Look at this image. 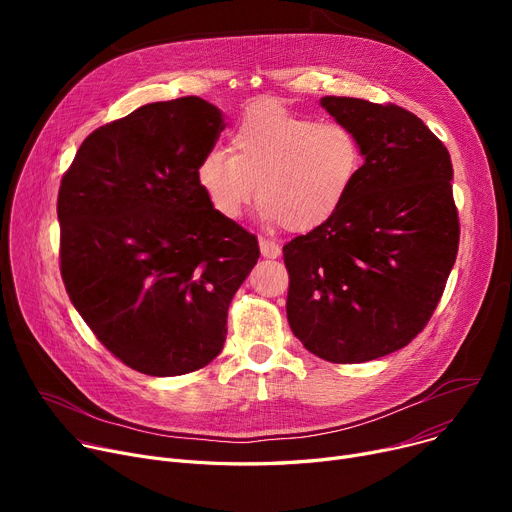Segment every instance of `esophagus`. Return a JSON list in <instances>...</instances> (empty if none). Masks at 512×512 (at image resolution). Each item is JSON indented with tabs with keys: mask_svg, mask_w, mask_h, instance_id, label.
<instances>
[{
	"mask_svg": "<svg viewBox=\"0 0 512 512\" xmlns=\"http://www.w3.org/2000/svg\"><path fill=\"white\" fill-rule=\"evenodd\" d=\"M259 249H261V255L267 259L280 257V245L270 238H259Z\"/></svg>",
	"mask_w": 512,
	"mask_h": 512,
	"instance_id": "esophagus-1",
	"label": "esophagus"
}]
</instances>
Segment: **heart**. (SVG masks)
Returning <instances> with one entry per match:
<instances>
[{
	"instance_id": "1",
	"label": "heart",
	"mask_w": 512,
	"mask_h": 512,
	"mask_svg": "<svg viewBox=\"0 0 512 512\" xmlns=\"http://www.w3.org/2000/svg\"><path fill=\"white\" fill-rule=\"evenodd\" d=\"M363 166L357 134L334 120L255 101L230 132V151L211 149L197 182L211 209L238 220L255 199L265 222L309 232L330 220L351 195Z\"/></svg>"
}]
</instances>
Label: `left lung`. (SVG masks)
Masks as SVG:
<instances>
[{"label": "left lung", "instance_id": "obj_1", "mask_svg": "<svg viewBox=\"0 0 512 512\" xmlns=\"http://www.w3.org/2000/svg\"><path fill=\"white\" fill-rule=\"evenodd\" d=\"M365 164L342 207L284 245L286 315L309 353L363 363L407 346L434 315L459 251L444 143L394 103L324 97Z\"/></svg>", "mask_w": 512, "mask_h": 512}]
</instances>
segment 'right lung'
Here are the masks:
<instances>
[{
    "mask_svg": "<svg viewBox=\"0 0 512 512\" xmlns=\"http://www.w3.org/2000/svg\"><path fill=\"white\" fill-rule=\"evenodd\" d=\"M201 97L147 103L93 130L58 193L60 272L74 309L130 369L191 373L222 353L255 234L215 213L197 166L224 130Z\"/></svg>",
    "mask_w": 512,
    "mask_h": 512,
    "instance_id": "1",
    "label": "right lung"
}]
</instances>
